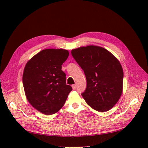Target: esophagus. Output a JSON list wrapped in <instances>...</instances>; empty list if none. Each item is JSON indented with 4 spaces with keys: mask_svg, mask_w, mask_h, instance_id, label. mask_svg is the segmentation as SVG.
<instances>
[{
    "mask_svg": "<svg viewBox=\"0 0 148 148\" xmlns=\"http://www.w3.org/2000/svg\"><path fill=\"white\" fill-rule=\"evenodd\" d=\"M72 88H73V90H75L76 88H77V85H76V84L72 85Z\"/></svg>",
    "mask_w": 148,
    "mask_h": 148,
    "instance_id": "obj_1",
    "label": "esophagus"
}]
</instances>
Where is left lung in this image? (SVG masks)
Masks as SVG:
<instances>
[{"mask_svg":"<svg viewBox=\"0 0 148 148\" xmlns=\"http://www.w3.org/2000/svg\"><path fill=\"white\" fill-rule=\"evenodd\" d=\"M71 53L86 76V88L82 94L85 101L99 112L111 109L123 91V71L119 60L105 48L97 46L80 47Z\"/></svg>","mask_w":148,"mask_h":148,"instance_id":"8db88e82","label":"left lung"}]
</instances>
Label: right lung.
Here are the masks:
<instances>
[{"label": "right lung", "mask_w": 148, "mask_h": 148, "mask_svg": "<svg viewBox=\"0 0 148 148\" xmlns=\"http://www.w3.org/2000/svg\"><path fill=\"white\" fill-rule=\"evenodd\" d=\"M69 52L63 49H44L26 63L23 84L26 99L34 108L50 115L64 106L71 86L66 84L62 65Z\"/></svg>", "instance_id": "right-lung-1"}]
</instances>
